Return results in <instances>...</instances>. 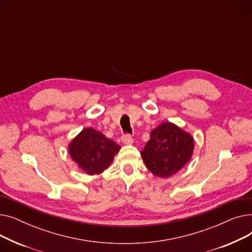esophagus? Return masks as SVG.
Returning <instances> with one entry per match:
<instances>
[{
  "label": "esophagus",
  "instance_id": "1",
  "mask_svg": "<svg viewBox=\"0 0 252 252\" xmlns=\"http://www.w3.org/2000/svg\"><path fill=\"white\" fill-rule=\"evenodd\" d=\"M122 141H123V143L124 144H126V145H131L133 144V138H131L130 136H128V135H125V136H123L122 137Z\"/></svg>",
  "mask_w": 252,
  "mask_h": 252
}]
</instances>
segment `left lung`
I'll use <instances>...</instances> for the list:
<instances>
[{
  "label": "left lung",
  "instance_id": "left-lung-1",
  "mask_svg": "<svg viewBox=\"0 0 252 252\" xmlns=\"http://www.w3.org/2000/svg\"><path fill=\"white\" fill-rule=\"evenodd\" d=\"M193 137L173 123H162L151 130L150 140L141 151L151 173L166 179L177 174L192 158Z\"/></svg>",
  "mask_w": 252,
  "mask_h": 252
}]
</instances>
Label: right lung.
Wrapping results in <instances>:
<instances>
[{"label":"right lung","instance_id":"obj_1","mask_svg":"<svg viewBox=\"0 0 252 252\" xmlns=\"http://www.w3.org/2000/svg\"><path fill=\"white\" fill-rule=\"evenodd\" d=\"M119 150L121 146L114 141L92 127L84 128L68 145L72 160L90 176L108 168Z\"/></svg>","mask_w":252,"mask_h":252}]
</instances>
